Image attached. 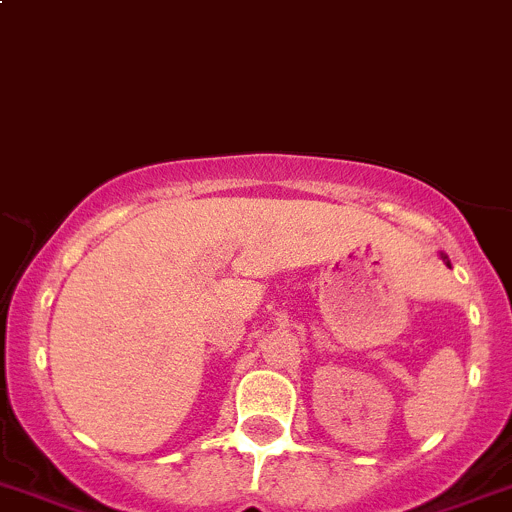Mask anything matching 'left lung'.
<instances>
[{
	"mask_svg": "<svg viewBox=\"0 0 512 512\" xmlns=\"http://www.w3.org/2000/svg\"><path fill=\"white\" fill-rule=\"evenodd\" d=\"M440 257H443V262H445V265L450 267V260H448V255H440Z\"/></svg>",
	"mask_w": 512,
	"mask_h": 512,
	"instance_id": "left-lung-1",
	"label": "left lung"
}]
</instances>
